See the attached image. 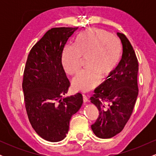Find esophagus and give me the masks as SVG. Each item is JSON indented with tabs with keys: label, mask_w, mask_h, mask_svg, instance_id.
Segmentation results:
<instances>
[{
	"label": "esophagus",
	"mask_w": 156,
	"mask_h": 156,
	"mask_svg": "<svg viewBox=\"0 0 156 156\" xmlns=\"http://www.w3.org/2000/svg\"><path fill=\"white\" fill-rule=\"evenodd\" d=\"M83 103H87V102L89 101L88 98H87L86 94H83Z\"/></svg>",
	"instance_id": "34e87169"
}]
</instances>
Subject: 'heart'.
<instances>
[{"label": "heart", "mask_w": 156, "mask_h": 156, "mask_svg": "<svg viewBox=\"0 0 156 156\" xmlns=\"http://www.w3.org/2000/svg\"><path fill=\"white\" fill-rule=\"evenodd\" d=\"M122 47L119 39L101 29L80 32L74 39V45H67L62 52V61L65 72L73 76L78 72L81 58L87 68L73 80L76 90L89 92L98 85L101 76L114 72L120 62Z\"/></svg>", "instance_id": "heart-1"}]
</instances>
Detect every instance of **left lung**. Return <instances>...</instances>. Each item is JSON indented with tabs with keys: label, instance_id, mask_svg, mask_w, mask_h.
Masks as SVG:
<instances>
[{
	"label": "left lung",
	"instance_id": "8db88e82",
	"mask_svg": "<svg viewBox=\"0 0 156 156\" xmlns=\"http://www.w3.org/2000/svg\"><path fill=\"white\" fill-rule=\"evenodd\" d=\"M122 44L119 65L108 80L94 89L91 103L99 110V117L91 128L98 137L109 139L120 133L130 119L139 93V64L126 36L117 33Z\"/></svg>",
	"mask_w": 156,
	"mask_h": 156
}]
</instances>
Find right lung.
<instances>
[{
  "label": "right lung",
  "instance_id": "right-lung-1",
  "mask_svg": "<svg viewBox=\"0 0 156 156\" xmlns=\"http://www.w3.org/2000/svg\"><path fill=\"white\" fill-rule=\"evenodd\" d=\"M78 28L48 31L31 48L25 67L23 90L28 119L39 136L51 142L67 136L71 117L83 104L80 93L62 99L70 85L62 65V52Z\"/></svg>",
  "mask_w": 156,
  "mask_h": 156
}]
</instances>
